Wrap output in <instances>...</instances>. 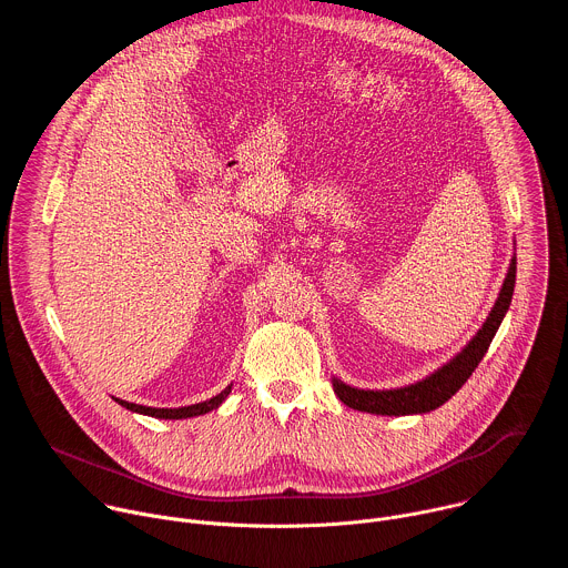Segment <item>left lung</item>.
Instances as JSON below:
<instances>
[{"label":"left lung","instance_id":"1","mask_svg":"<svg viewBox=\"0 0 568 568\" xmlns=\"http://www.w3.org/2000/svg\"><path fill=\"white\" fill-rule=\"evenodd\" d=\"M515 276H517V261L513 258L508 276L504 281L501 294L490 312V316L485 318L483 328L476 333V337L443 368H438L434 375L425 377L418 384L404 386V388H393V390H362L353 388L339 379H333V388L337 397L351 409L366 412V414H377V416H409V414H427L438 409L440 404H445L474 373L483 355L488 353L501 321L510 307L513 292H515Z\"/></svg>","mask_w":568,"mask_h":568}]
</instances>
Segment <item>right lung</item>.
<instances>
[{
    "label": "right lung",
    "mask_w": 568,
    "mask_h": 568,
    "mask_svg": "<svg viewBox=\"0 0 568 568\" xmlns=\"http://www.w3.org/2000/svg\"><path fill=\"white\" fill-rule=\"evenodd\" d=\"M231 386H226L222 393H217L215 397L206 399V402H200V404H191V407H182V409H152V407H141V404H132V402H125V399H116L121 407L134 412V414H143V416H152V418H166V420H182V418H193V416H202V414H209L213 409H217L222 399L229 395Z\"/></svg>",
    "instance_id": "obj_1"
}]
</instances>
